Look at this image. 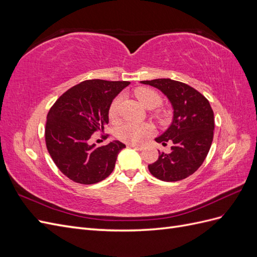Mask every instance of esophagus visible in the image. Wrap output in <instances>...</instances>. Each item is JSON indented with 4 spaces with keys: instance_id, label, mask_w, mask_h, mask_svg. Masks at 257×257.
Here are the masks:
<instances>
[{
    "instance_id": "1",
    "label": "esophagus",
    "mask_w": 257,
    "mask_h": 257,
    "mask_svg": "<svg viewBox=\"0 0 257 257\" xmlns=\"http://www.w3.org/2000/svg\"><path fill=\"white\" fill-rule=\"evenodd\" d=\"M128 147L131 148H134L136 150H144L145 149V146L144 145H128Z\"/></svg>"
}]
</instances>
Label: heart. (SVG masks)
<instances>
[{"label":"heart","mask_w":257,"mask_h":257,"mask_svg":"<svg viewBox=\"0 0 257 257\" xmlns=\"http://www.w3.org/2000/svg\"><path fill=\"white\" fill-rule=\"evenodd\" d=\"M135 95L146 108L158 107L162 104V97L157 91H154L149 88H138L135 90ZM121 95L116 96L109 106V118L114 120L118 115L119 105L121 103ZM152 134V127L147 124H136L132 122L122 123L121 125L115 131V137L119 141L128 144V145H137L144 142L146 138L149 137Z\"/></svg>","instance_id":"obj_1"}]
</instances>
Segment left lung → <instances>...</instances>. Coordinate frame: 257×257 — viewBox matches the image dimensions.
Listing matches in <instances>:
<instances>
[{
  "instance_id": "left-lung-1",
  "label": "left lung",
  "mask_w": 257,
  "mask_h": 257,
  "mask_svg": "<svg viewBox=\"0 0 257 257\" xmlns=\"http://www.w3.org/2000/svg\"><path fill=\"white\" fill-rule=\"evenodd\" d=\"M142 82L161 90L174 108L172 125L155 139L163 146L173 143L172 151H159L158 161L148 168L162 181H180L195 173L207 157L213 141V110L209 100L186 83L169 78Z\"/></svg>"
}]
</instances>
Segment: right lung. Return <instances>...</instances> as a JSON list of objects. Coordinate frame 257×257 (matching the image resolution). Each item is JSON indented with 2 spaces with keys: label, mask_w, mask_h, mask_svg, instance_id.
<instances>
[{
  "label": "right lung",
  "mask_w": 257,
  "mask_h": 257,
  "mask_svg": "<svg viewBox=\"0 0 257 257\" xmlns=\"http://www.w3.org/2000/svg\"><path fill=\"white\" fill-rule=\"evenodd\" d=\"M130 83L84 80L64 92L50 108L45 127L46 147L60 172L74 182L94 184L112 173L125 145L116 141L96 148L90 141L93 133L105 128L112 99Z\"/></svg>",
  "instance_id": "obj_1"
}]
</instances>
